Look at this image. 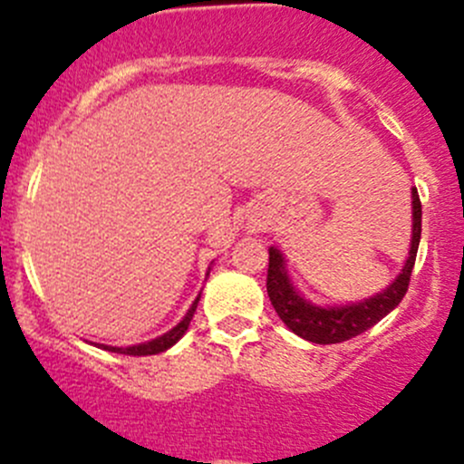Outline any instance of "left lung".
I'll use <instances>...</instances> for the list:
<instances>
[{"label": "left lung", "instance_id": "left-lung-1", "mask_svg": "<svg viewBox=\"0 0 464 464\" xmlns=\"http://www.w3.org/2000/svg\"><path fill=\"white\" fill-rule=\"evenodd\" d=\"M420 236H422V202H420L418 188H413V240H411V251L404 262V269L382 294L366 298L363 303L343 307H319L307 303L289 283L280 251L271 246L269 269H266V294H269L271 305L294 334L303 336L312 343H341V341L359 336L368 327L382 321L383 316L391 314L401 303L404 294L409 292Z\"/></svg>", "mask_w": 464, "mask_h": 464}]
</instances>
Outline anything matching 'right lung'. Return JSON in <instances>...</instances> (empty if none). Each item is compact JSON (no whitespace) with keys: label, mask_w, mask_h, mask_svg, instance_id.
<instances>
[{"label":"right lung","mask_w":464,"mask_h":464,"mask_svg":"<svg viewBox=\"0 0 464 464\" xmlns=\"http://www.w3.org/2000/svg\"><path fill=\"white\" fill-rule=\"evenodd\" d=\"M198 303H199V296L195 298V303L190 305L188 314L184 316V321L179 323L177 327H172L170 332H166L163 336H159V339H152L148 341V343H139V345H130V348H111V345H102L105 350H110V353H119V354H132V357H141V354H159L163 353V350H168L170 345H175L177 341L184 336V332L188 330L190 321H193V314L195 310H198Z\"/></svg>","instance_id":"right-lung-1"}]
</instances>
